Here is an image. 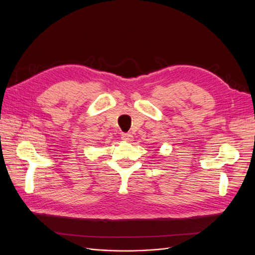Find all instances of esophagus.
I'll return each mask as SVG.
<instances>
[{"mask_svg":"<svg viewBox=\"0 0 255 255\" xmlns=\"http://www.w3.org/2000/svg\"><path fill=\"white\" fill-rule=\"evenodd\" d=\"M122 139L125 141H132L133 136L130 134V133H123L122 134Z\"/></svg>","mask_w":255,"mask_h":255,"instance_id":"34e87169","label":"esophagus"}]
</instances>
